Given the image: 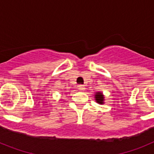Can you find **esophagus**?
Returning <instances> with one entry per match:
<instances>
[{"instance_id":"esophagus-1","label":"esophagus","mask_w":154,"mask_h":154,"mask_svg":"<svg viewBox=\"0 0 154 154\" xmlns=\"http://www.w3.org/2000/svg\"><path fill=\"white\" fill-rule=\"evenodd\" d=\"M78 87H79V89L80 91H84V90H85V85H79Z\"/></svg>"}]
</instances>
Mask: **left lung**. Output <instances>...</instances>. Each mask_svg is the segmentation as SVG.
I'll use <instances>...</instances> for the list:
<instances>
[{
  "instance_id": "obj_1",
  "label": "left lung",
  "mask_w": 154,
  "mask_h": 154,
  "mask_svg": "<svg viewBox=\"0 0 154 154\" xmlns=\"http://www.w3.org/2000/svg\"><path fill=\"white\" fill-rule=\"evenodd\" d=\"M96 100L98 103H100V104H103V96L101 92H96Z\"/></svg>"
}]
</instances>
